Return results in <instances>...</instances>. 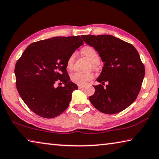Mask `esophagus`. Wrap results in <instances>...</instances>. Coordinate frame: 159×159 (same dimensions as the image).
Segmentation results:
<instances>
[{
    "mask_svg": "<svg viewBox=\"0 0 159 159\" xmlns=\"http://www.w3.org/2000/svg\"><path fill=\"white\" fill-rule=\"evenodd\" d=\"M84 87H85V86H84V85H78V88L80 89H84Z\"/></svg>",
    "mask_w": 159,
    "mask_h": 159,
    "instance_id": "obj_1",
    "label": "esophagus"
}]
</instances>
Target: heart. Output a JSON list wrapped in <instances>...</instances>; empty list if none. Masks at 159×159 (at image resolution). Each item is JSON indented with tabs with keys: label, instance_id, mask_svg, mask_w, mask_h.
<instances>
[{
	"label": "heart",
	"instance_id": "b5f03b06",
	"mask_svg": "<svg viewBox=\"0 0 159 159\" xmlns=\"http://www.w3.org/2000/svg\"><path fill=\"white\" fill-rule=\"evenodd\" d=\"M82 52L91 61L93 68H95V64L100 61V57L95 49L91 46H85L82 49ZM75 59V53L71 54L66 62L68 69H72ZM93 78V75L91 73H83V72L77 71L71 75V80L79 85H84Z\"/></svg>",
	"mask_w": 159,
	"mask_h": 159
}]
</instances>
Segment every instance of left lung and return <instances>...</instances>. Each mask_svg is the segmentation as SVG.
Wrapping results in <instances>:
<instances>
[{"mask_svg":"<svg viewBox=\"0 0 159 159\" xmlns=\"http://www.w3.org/2000/svg\"><path fill=\"white\" fill-rule=\"evenodd\" d=\"M83 41L95 49L104 62L89 100L100 111L114 114L130 106L139 95L145 67L132 45L109 34L82 35ZM108 82L106 87L102 86Z\"/></svg>","mask_w":159,"mask_h":159,"instance_id":"left-lung-1","label":"left lung"}]
</instances>
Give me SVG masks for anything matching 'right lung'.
I'll use <instances>...</instances> for the list:
<instances>
[{
	"label": "right lung",
	"instance_id": "obj_1",
	"mask_svg": "<svg viewBox=\"0 0 159 159\" xmlns=\"http://www.w3.org/2000/svg\"><path fill=\"white\" fill-rule=\"evenodd\" d=\"M80 36L56 37L31 43L15 66L17 91L24 102L41 117L52 118L67 109L78 89L66 70L71 54L83 45ZM57 81L64 87H54Z\"/></svg>",
	"mask_w": 159,
	"mask_h": 159
}]
</instances>
